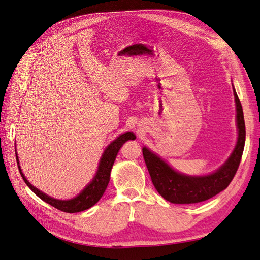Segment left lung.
Here are the masks:
<instances>
[{
  "instance_id": "1",
  "label": "left lung",
  "mask_w": 260,
  "mask_h": 260,
  "mask_svg": "<svg viewBox=\"0 0 260 260\" xmlns=\"http://www.w3.org/2000/svg\"><path fill=\"white\" fill-rule=\"evenodd\" d=\"M233 87V85H232ZM237 109L238 140L231 155L218 170L203 176H189L175 171L163 158L144 147L147 169L156 191L165 200L175 204H193L203 202L218 194L229 186L240 165L245 144V123L243 109L233 87Z\"/></svg>"
}]
</instances>
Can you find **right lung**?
I'll list each match as a JSON object with an SVG mask.
<instances>
[{
  "label": "right lung",
  "instance_id": "add662e5",
  "mask_svg": "<svg viewBox=\"0 0 260 260\" xmlns=\"http://www.w3.org/2000/svg\"><path fill=\"white\" fill-rule=\"evenodd\" d=\"M134 139H136L135 134L133 132H126L122 134V135H120L113 141H111V144L105 149L102 157H100L98 169L94 176V178L91 179V181L80 192L77 197L70 200L54 199L52 197H48L47 194H45L44 192L40 191L35 186H32L28 181V179L24 177L23 173L21 172L17 152H16V158H17L18 169L23 181L26 182V185L33 192H35L41 200H43L44 202L54 206L55 208L59 209V211H62L66 213H79L90 208L91 206H94L100 200V198L103 197V194L105 193V191L107 189L108 183L110 181V173H111L113 163L115 161L116 154H118L121 147L125 144V142L127 140H134Z\"/></svg>",
  "mask_w": 260,
  "mask_h": 260
}]
</instances>
